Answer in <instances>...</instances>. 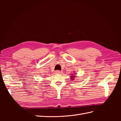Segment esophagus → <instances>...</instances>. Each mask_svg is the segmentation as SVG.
<instances>
[{"instance_id": "34e87169", "label": "esophagus", "mask_w": 121, "mask_h": 121, "mask_svg": "<svg viewBox=\"0 0 121 121\" xmlns=\"http://www.w3.org/2000/svg\"><path fill=\"white\" fill-rule=\"evenodd\" d=\"M56 73H58V74H59V73H61V71H59V70H57L56 71Z\"/></svg>"}]
</instances>
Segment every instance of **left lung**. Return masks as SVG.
Masks as SVG:
<instances>
[{
  "label": "left lung",
  "instance_id": "1",
  "mask_svg": "<svg viewBox=\"0 0 121 121\" xmlns=\"http://www.w3.org/2000/svg\"><path fill=\"white\" fill-rule=\"evenodd\" d=\"M74 77H74V76H71V79H72V80H73V78H74Z\"/></svg>",
  "mask_w": 121,
  "mask_h": 121
}]
</instances>
